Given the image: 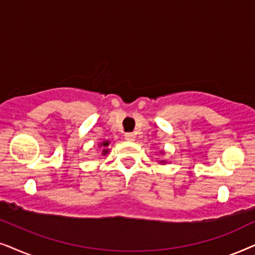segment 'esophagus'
Instances as JSON below:
<instances>
[{
    "mask_svg": "<svg viewBox=\"0 0 255 255\" xmlns=\"http://www.w3.org/2000/svg\"><path fill=\"white\" fill-rule=\"evenodd\" d=\"M125 138L127 141H135V134H133V133H126L125 134Z\"/></svg>",
    "mask_w": 255,
    "mask_h": 255,
    "instance_id": "34e87169",
    "label": "esophagus"
}]
</instances>
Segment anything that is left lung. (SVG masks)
Listing matches in <instances>:
<instances>
[{"label":"left lung","mask_w":255,"mask_h":255,"mask_svg":"<svg viewBox=\"0 0 255 255\" xmlns=\"http://www.w3.org/2000/svg\"><path fill=\"white\" fill-rule=\"evenodd\" d=\"M161 154H164V152L161 151ZM159 163H161V164H164V163H167V161H161Z\"/></svg>","instance_id":"8db88e82"}]
</instances>
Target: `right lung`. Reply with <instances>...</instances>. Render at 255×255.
Wrapping results in <instances>:
<instances>
[{
    "instance_id": "obj_1",
    "label": "right lung",
    "mask_w": 255,
    "mask_h": 255,
    "mask_svg": "<svg viewBox=\"0 0 255 255\" xmlns=\"http://www.w3.org/2000/svg\"><path fill=\"white\" fill-rule=\"evenodd\" d=\"M110 143H111V141H108V140L103 141V142H100V143H99V148H103V151H101V154H103L104 156L107 155L108 152H110V149L107 148L108 145H110Z\"/></svg>"
}]
</instances>
